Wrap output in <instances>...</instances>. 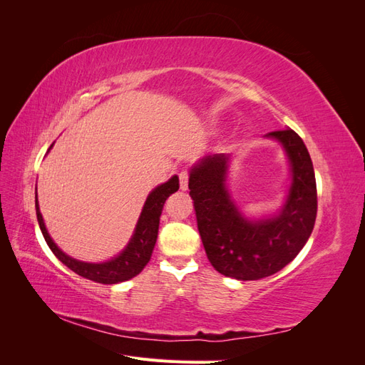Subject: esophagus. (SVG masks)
I'll return each instance as SVG.
<instances>
[{
  "instance_id": "obj_1",
  "label": "esophagus",
  "mask_w": 365,
  "mask_h": 365,
  "mask_svg": "<svg viewBox=\"0 0 365 365\" xmlns=\"http://www.w3.org/2000/svg\"><path fill=\"white\" fill-rule=\"evenodd\" d=\"M180 189L182 192L189 189V172L187 170L180 172Z\"/></svg>"
}]
</instances>
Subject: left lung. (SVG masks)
<instances>
[{"mask_svg":"<svg viewBox=\"0 0 365 365\" xmlns=\"http://www.w3.org/2000/svg\"><path fill=\"white\" fill-rule=\"evenodd\" d=\"M282 146L291 182L277 213L248 217L227 187L228 153L204 157L190 169L189 189L207 257L225 277L259 280L292 262L306 245L317 217V182L311 155L292 129L264 135Z\"/></svg>","mask_w":365,"mask_h":365,"instance_id":"8db88e82","label":"left lung"}]
</instances>
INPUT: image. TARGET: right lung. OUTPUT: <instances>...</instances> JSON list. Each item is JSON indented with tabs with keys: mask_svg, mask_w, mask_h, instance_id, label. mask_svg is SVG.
Returning <instances> with one entry per match:
<instances>
[{
	"mask_svg": "<svg viewBox=\"0 0 365 365\" xmlns=\"http://www.w3.org/2000/svg\"><path fill=\"white\" fill-rule=\"evenodd\" d=\"M53 145L50 146V149ZM48 149V152H50ZM180 189V180L178 176L173 175L169 181L160 184L153 189L148 197L146 202L143 205V210L140 213V217L137 220V225L134 230L128 245L115 257L109 259L106 262L98 263H90L82 262L70 257L68 254H65L53 239L50 237L46 224H43V217L39 210L38 202V192L35 196V207H36V217L38 224L42 231V236L46 239L48 248L53 251L65 267H68L76 274L82 275V277L93 280L97 283L103 284H115L120 282H126L132 277H135L137 274L143 271L148 262L150 260L153 247H155L157 236H158V227H160V216L163 212V205L168 197Z\"/></svg>",
	"mask_w": 365,
	"mask_h": 365,
	"instance_id": "right-lung-1",
	"label": "right lung"
}]
</instances>
